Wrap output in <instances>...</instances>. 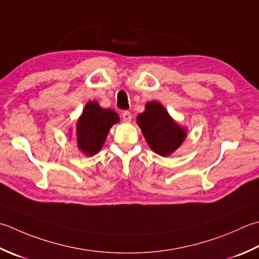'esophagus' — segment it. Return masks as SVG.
Returning a JSON list of instances; mask_svg holds the SVG:
<instances>
[{
  "label": "esophagus",
  "mask_w": 259,
  "mask_h": 259,
  "mask_svg": "<svg viewBox=\"0 0 259 259\" xmlns=\"http://www.w3.org/2000/svg\"><path fill=\"white\" fill-rule=\"evenodd\" d=\"M122 119L124 122H130L131 119H133V115H131L129 111H124V112L122 113Z\"/></svg>",
  "instance_id": "obj_1"
}]
</instances>
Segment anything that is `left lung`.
Listing matches in <instances>:
<instances>
[{
  "label": "left lung",
  "mask_w": 259,
  "mask_h": 259,
  "mask_svg": "<svg viewBox=\"0 0 259 259\" xmlns=\"http://www.w3.org/2000/svg\"><path fill=\"white\" fill-rule=\"evenodd\" d=\"M137 123L143 131L151 150L167 157L179 148L186 138V129L182 128L156 101L148 102L145 111L137 116Z\"/></svg>",
  "instance_id": "obj_1"
}]
</instances>
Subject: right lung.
<instances>
[{
	"label": "right lung",
	"instance_id": "obj_1",
	"mask_svg": "<svg viewBox=\"0 0 259 259\" xmlns=\"http://www.w3.org/2000/svg\"><path fill=\"white\" fill-rule=\"evenodd\" d=\"M113 110L101 108L96 101L85 105L76 124V141L78 149L86 156L98 154L102 148L111 126L119 122Z\"/></svg>",
	"mask_w": 259,
	"mask_h": 259
}]
</instances>
